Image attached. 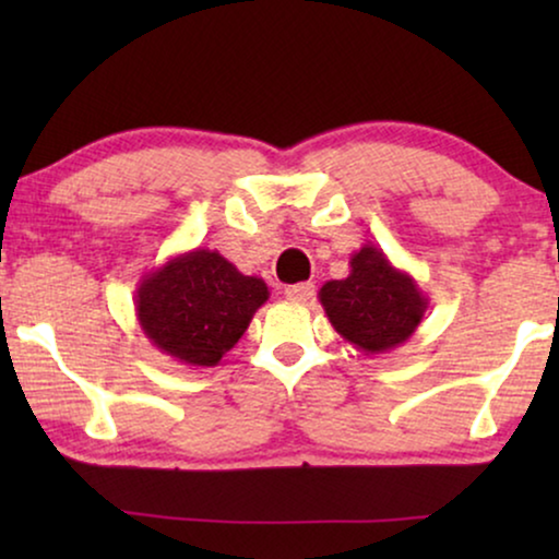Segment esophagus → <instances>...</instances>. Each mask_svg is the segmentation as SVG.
<instances>
[{"instance_id": "obj_1", "label": "esophagus", "mask_w": 559, "mask_h": 559, "mask_svg": "<svg viewBox=\"0 0 559 559\" xmlns=\"http://www.w3.org/2000/svg\"><path fill=\"white\" fill-rule=\"evenodd\" d=\"M285 295L295 302H308V300H312V295H316V285H312V282L289 285V287H285Z\"/></svg>"}]
</instances>
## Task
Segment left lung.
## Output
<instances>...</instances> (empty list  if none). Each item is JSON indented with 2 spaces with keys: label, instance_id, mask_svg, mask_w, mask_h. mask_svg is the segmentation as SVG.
<instances>
[{
  "label": "left lung",
  "instance_id": "1",
  "mask_svg": "<svg viewBox=\"0 0 559 559\" xmlns=\"http://www.w3.org/2000/svg\"><path fill=\"white\" fill-rule=\"evenodd\" d=\"M348 264V277L325 282L318 293L335 333L371 356L407 343L427 312L417 280L373 243H364Z\"/></svg>",
  "mask_w": 559,
  "mask_h": 559
}]
</instances>
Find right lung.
<instances>
[{
    "label": "right lung",
    "instance_id": "right-lung-1",
    "mask_svg": "<svg viewBox=\"0 0 559 559\" xmlns=\"http://www.w3.org/2000/svg\"><path fill=\"white\" fill-rule=\"evenodd\" d=\"M270 300L262 277H249L216 249H190L144 274L134 293L142 333L186 366H216Z\"/></svg>",
    "mask_w": 559,
    "mask_h": 559
}]
</instances>
